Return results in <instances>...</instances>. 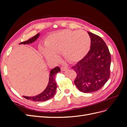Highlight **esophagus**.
<instances>
[{"instance_id": "esophagus-1", "label": "esophagus", "mask_w": 127, "mask_h": 127, "mask_svg": "<svg viewBox=\"0 0 127 127\" xmlns=\"http://www.w3.org/2000/svg\"><path fill=\"white\" fill-rule=\"evenodd\" d=\"M68 68H66L65 67H61V70L62 71H66L67 70H68Z\"/></svg>"}]
</instances>
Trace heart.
I'll return each mask as SVG.
<instances>
[{"instance_id":"obj_1","label":"heart","mask_w":127,"mask_h":127,"mask_svg":"<svg viewBox=\"0 0 127 127\" xmlns=\"http://www.w3.org/2000/svg\"><path fill=\"white\" fill-rule=\"evenodd\" d=\"M46 48H41L45 59L56 62L61 53L64 58L71 63L83 59L89 51L91 39L84 31L64 30L50 35L45 42Z\"/></svg>"}]
</instances>
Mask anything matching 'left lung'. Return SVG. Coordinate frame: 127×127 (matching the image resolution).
<instances>
[{
	"mask_svg": "<svg viewBox=\"0 0 127 127\" xmlns=\"http://www.w3.org/2000/svg\"><path fill=\"white\" fill-rule=\"evenodd\" d=\"M91 49L86 56L72 68L77 73L74 83L85 93L99 90L108 80L110 75L111 56L109 49L101 37L88 32Z\"/></svg>",
	"mask_w": 127,
	"mask_h": 127,
	"instance_id": "left-lung-1",
	"label": "left lung"
}]
</instances>
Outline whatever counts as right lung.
<instances>
[{
	"label": "right lung",
	"instance_id": "right-lung-1",
	"mask_svg": "<svg viewBox=\"0 0 127 127\" xmlns=\"http://www.w3.org/2000/svg\"><path fill=\"white\" fill-rule=\"evenodd\" d=\"M40 36V33H37L36 35L34 36L29 40L24 42H22L20 44H30L32 43L34 41H35ZM60 71V69L59 67H56L50 72L49 74V80L48 84L44 91L39 95L34 96H25L23 97L28 99H30L35 102H43L47 101L48 99L52 98L53 96L56 94V91L57 89V84L55 81V76L57 72Z\"/></svg>",
	"mask_w": 127,
	"mask_h": 127
}]
</instances>
